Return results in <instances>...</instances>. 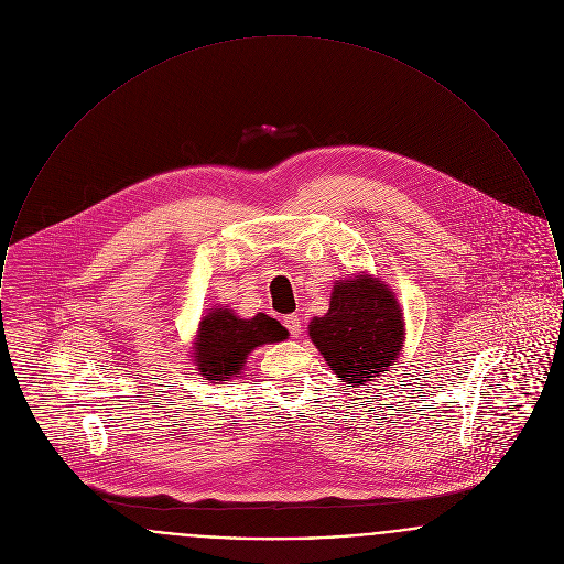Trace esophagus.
<instances>
[{
	"label": "esophagus",
	"instance_id": "1",
	"mask_svg": "<svg viewBox=\"0 0 564 564\" xmlns=\"http://www.w3.org/2000/svg\"><path fill=\"white\" fill-rule=\"evenodd\" d=\"M284 326L289 328L291 337H299V335H301V318H299L296 314H291V316H286V318H284Z\"/></svg>",
	"mask_w": 564,
	"mask_h": 564
}]
</instances>
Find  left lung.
<instances>
[{"label":"left lung","instance_id":"8db88e82","mask_svg":"<svg viewBox=\"0 0 564 564\" xmlns=\"http://www.w3.org/2000/svg\"><path fill=\"white\" fill-rule=\"evenodd\" d=\"M307 330L330 371L352 386H367L388 371L405 339L399 301L369 273L337 280L328 312L314 316Z\"/></svg>","mask_w":564,"mask_h":564}]
</instances>
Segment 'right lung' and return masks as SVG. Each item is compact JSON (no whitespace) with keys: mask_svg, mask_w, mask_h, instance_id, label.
Returning a JSON list of instances; mask_svg holds the SVG:
<instances>
[{"mask_svg":"<svg viewBox=\"0 0 564 564\" xmlns=\"http://www.w3.org/2000/svg\"><path fill=\"white\" fill-rule=\"evenodd\" d=\"M289 330L268 314L239 318L234 310L212 307L202 318L193 346L197 371L212 382H227L243 369L246 356L263 344L284 341Z\"/></svg>","mask_w":564,"mask_h":564,"instance_id":"1","label":"right lung"}]
</instances>
